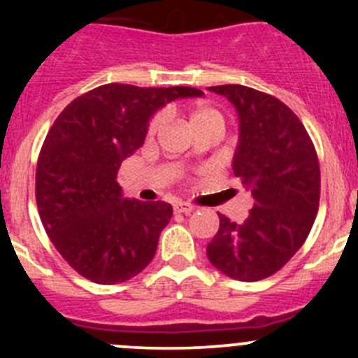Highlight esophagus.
Returning a JSON list of instances; mask_svg holds the SVG:
<instances>
[{"mask_svg":"<svg viewBox=\"0 0 358 358\" xmlns=\"http://www.w3.org/2000/svg\"><path fill=\"white\" fill-rule=\"evenodd\" d=\"M196 211L192 204H185V202H176L175 204V213H183V215H190V213Z\"/></svg>","mask_w":358,"mask_h":358,"instance_id":"esophagus-1","label":"esophagus"}]
</instances>
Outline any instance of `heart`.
<instances>
[{
  "mask_svg": "<svg viewBox=\"0 0 358 358\" xmlns=\"http://www.w3.org/2000/svg\"><path fill=\"white\" fill-rule=\"evenodd\" d=\"M189 119L194 129L206 128V126H216V128L222 129L225 128V115H223V112L208 102H197L196 106H192V109L189 112ZM162 124H164V114L159 112V114L150 119L147 133L156 135L159 129L162 128Z\"/></svg>",
  "mask_w": 358,
  "mask_h": 358,
  "instance_id": "obj_1",
  "label": "heart"
}]
</instances>
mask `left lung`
<instances>
[{
    "mask_svg": "<svg viewBox=\"0 0 358 358\" xmlns=\"http://www.w3.org/2000/svg\"><path fill=\"white\" fill-rule=\"evenodd\" d=\"M239 114L234 175L251 192L244 223L220 215L208 258L227 277L266 279L303 246L319 211L320 169L305 126L279 99L243 85L211 86Z\"/></svg>",
    "mask_w": 358,
    "mask_h": 358,
    "instance_id": "left-lung-1",
    "label": "left lung"
}]
</instances>
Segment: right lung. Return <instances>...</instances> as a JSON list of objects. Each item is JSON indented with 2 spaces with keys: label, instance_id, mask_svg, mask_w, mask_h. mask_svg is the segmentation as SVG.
Listing matches in <instances>:
<instances>
[{
  "label": "right lung",
  "instance_id": "obj_1",
  "mask_svg": "<svg viewBox=\"0 0 358 358\" xmlns=\"http://www.w3.org/2000/svg\"><path fill=\"white\" fill-rule=\"evenodd\" d=\"M202 95L189 86L110 83L72 100L55 119L39 152L36 202L50 241L79 275L119 284L152 262L173 208L126 199L117 171L143 145L159 109Z\"/></svg>",
  "mask_w": 358,
  "mask_h": 358
}]
</instances>
